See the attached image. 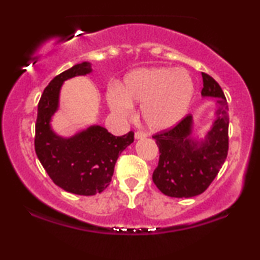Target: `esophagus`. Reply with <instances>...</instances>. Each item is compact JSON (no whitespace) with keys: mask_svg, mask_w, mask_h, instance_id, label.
Returning a JSON list of instances; mask_svg holds the SVG:
<instances>
[{"mask_svg":"<svg viewBox=\"0 0 260 260\" xmlns=\"http://www.w3.org/2000/svg\"><path fill=\"white\" fill-rule=\"evenodd\" d=\"M148 135L145 133H142V131H137L135 133V140H143V138H147Z\"/></svg>","mask_w":260,"mask_h":260,"instance_id":"esophagus-1","label":"esophagus"}]
</instances>
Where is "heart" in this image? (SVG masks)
I'll use <instances>...</instances> for the list:
<instances>
[{
    "label": "heart",
    "mask_w": 260,
    "mask_h": 260,
    "mask_svg": "<svg viewBox=\"0 0 260 260\" xmlns=\"http://www.w3.org/2000/svg\"><path fill=\"white\" fill-rule=\"evenodd\" d=\"M194 93L193 78L184 69L144 67L127 73L122 88H110L106 101L120 117L130 116L134 104H142L141 116L149 129L165 131L183 119Z\"/></svg>",
    "instance_id": "1"
}]
</instances>
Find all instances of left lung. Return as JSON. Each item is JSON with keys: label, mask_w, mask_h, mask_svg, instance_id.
<instances>
[{"label": "left lung", "mask_w": 260, "mask_h": 260, "mask_svg": "<svg viewBox=\"0 0 260 260\" xmlns=\"http://www.w3.org/2000/svg\"><path fill=\"white\" fill-rule=\"evenodd\" d=\"M204 98H216L215 119L204 140L193 133V117L188 115L175 127L155 135L159 149L152 181L165 195L193 198L204 193L218 175L229 151V105L220 85L202 73Z\"/></svg>", "instance_id": "1"}]
</instances>
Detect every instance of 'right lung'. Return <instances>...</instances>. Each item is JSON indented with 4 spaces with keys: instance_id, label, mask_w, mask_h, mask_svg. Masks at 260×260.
<instances>
[{
    "instance_id": "add662e5",
    "label": "right lung",
    "mask_w": 260,
    "mask_h": 260,
    "mask_svg": "<svg viewBox=\"0 0 260 260\" xmlns=\"http://www.w3.org/2000/svg\"><path fill=\"white\" fill-rule=\"evenodd\" d=\"M92 72L91 62L77 63L54 77L44 90L35 123V152L56 186L77 195L102 193L111 182L117 158L134 142V133L117 137L101 125H91L71 137L53 130L52 117L59 109L62 84Z\"/></svg>"
}]
</instances>
